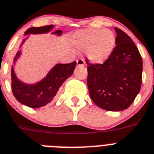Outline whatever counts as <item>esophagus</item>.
<instances>
[{"instance_id":"1","label":"esophagus","mask_w":154,"mask_h":154,"mask_svg":"<svg viewBox=\"0 0 154 154\" xmlns=\"http://www.w3.org/2000/svg\"><path fill=\"white\" fill-rule=\"evenodd\" d=\"M85 60H84L83 59H78V60H77V66H82L85 65Z\"/></svg>"}]
</instances>
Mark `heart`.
<instances>
[{"label":"heart","instance_id":"obj_1","mask_svg":"<svg viewBox=\"0 0 154 154\" xmlns=\"http://www.w3.org/2000/svg\"><path fill=\"white\" fill-rule=\"evenodd\" d=\"M72 42L77 49L86 50L91 62L101 64L112 55L116 47V36L109 29H85L73 34Z\"/></svg>","mask_w":154,"mask_h":154}]
</instances>
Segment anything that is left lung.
I'll return each instance as SVG.
<instances>
[{
	"label": "left lung",
	"mask_w": 154,
	"mask_h": 154,
	"mask_svg": "<svg viewBox=\"0 0 154 154\" xmlns=\"http://www.w3.org/2000/svg\"><path fill=\"white\" fill-rule=\"evenodd\" d=\"M116 46L105 63H90L88 88L91 98L102 109L119 112L128 109L141 88L143 60L132 38L115 28Z\"/></svg>",
	"instance_id": "1"
}]
</instances>
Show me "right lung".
Returning a JSON list of instances; mask_svg holds the SVG:
<instances>
[{
	"mask_svg": "<svg viewBox=\"0 0 154 154\" xmlns=\"http://www.w3.org/2000/svg\"><path fill=\"white\" fill-rule=\"evenodd\" d=\"M53 28V25H45L42 27H32L25 32V35L43 34L49 32ZM53 34L60 35L62 31L57 30ZM26 38L23 40L22 44ZM21 56V51H18L14 59V65L17 60ZM76 61L70 63L57 64L46 77L42 81L34 84L28 85L21 82L16 77L14 67H11V89L14 97L20 103L28 107L36 109L45 106L54 99L55 96L58 92L59 88L66 79L73 74L76 66Z\"/></svg>",
	"mask_w": 154,
	"mask_h": 154,
	"instance_id": "right-lung-1",
	"label": "right lung"
}]
</instances>
